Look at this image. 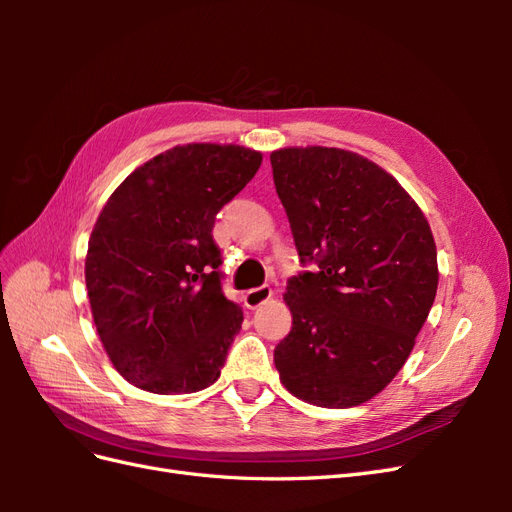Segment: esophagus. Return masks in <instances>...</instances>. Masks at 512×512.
Returning <instances> with one entry per match:
<instances>
[{"mask_svg":"<svg viewBox=\"0 0 512 512\" xmlns=\"http://www.w3.org/2000/svg\"><path fill=\"white\" fill-rule=\"evenodd\" d=\"M271 297H273V290H271V286H260V288L247 290L243 299H245V305H247V307H250V309H256V307H260L262 303H267Z\"/></svg>","mask_w":512,"mask_h":512,"instance_id":"obj_1","label":"esophagus"}]
</instances>
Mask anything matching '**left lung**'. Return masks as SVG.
Masks as SVG:
<instances>
[{
	"label": "left lung",
	"instance_id": "obj_1",
	"mask_svg": "<svg viewBox=\"0 0 512 512\" xmlns=\"http://www.w3.org/2000/svg\"><path fill=\"white\" fill-rule=\"evenodd\" d=\"M301 262L284 301L292 329L273 361L286 389L320 408L361 406L404 367L438 290L429 222L393 175L359 153H271Z\"/></svg>",
	"mask_w": 512,
	"mask_h": 512
}]
</instances>
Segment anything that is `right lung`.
<instances>
[{
  "mask_svg": "<svg viewBox=\"0 0 512 512\" xmlns=\"http://www.w3.org/2000/svg\"><path fill=\"white\" fill-rule=\"evenodd\" d=\"M241 145L190 143L151 158L106 200L91 230L85 284L119 374L158 395L220 378L243 312L222 292L215 215L260 168Z\"/></svg>",
  "mask_w": 512,
  "mask_h": 512,
  "instance_id": "obj_1",
  "label": "right lung"
}]
</instances>
